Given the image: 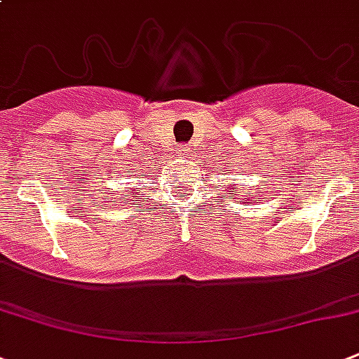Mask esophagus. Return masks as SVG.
Returning <instances> with one entry per match:
<instances>
[{
  "label": "esophagus",
  "mask_w": 359,
  "mask_h": 359,
  "mask_svg": "<svg viewBox=\"0 0 359 359\" xmlns=\"http://www.w3.org/2000/svg\"><path fill=\"white\" fill-rule=\"evenodd\" d=\"M179 154H182V156H190V154H191L190 147H186V145L180 147V149H179Z\"/></svg>",
  "instance_id": "obj_1"
}]
</instances>
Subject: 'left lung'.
I'll return each mask as SVG.
<instances>
[{"label": "left lung", "instance_id": "8db88e82", "mask_svg": "<svg viewBox=\"0 0 359 359\" xmlns=\"http://www.w3.org/2000/svg\"><path fill=\"white\" fill-rule=\"evenodd\" d=\"M235 191H236V190H235Z\"/></svg>", "mask_w": 359, "mask_h": 359}]
</instances>
